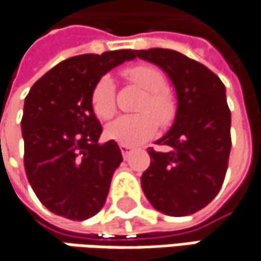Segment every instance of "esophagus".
I'll return each mask as SVG.
<instances>
[{
    "instance_id": "obj_1",
    "label": "esophagus",
    "mask_w": 261,
    "mask_h": 261,
    "mask_svg": "<svg viewBox=\"0 0 261 261\" xmlns=\"http://www.w3.org/2000/svg\"><path fill=\"white\" fill-rule=\"evenodd\" d=\"M120 151H121V154H123V158L127 159L129 158V154H130V151H132V148H130V147H127V145H120Z\"/></svg>"
}]
</instances>
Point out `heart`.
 Instances as JSON below:
<instances>
[{"instance_id": "1", "label": "heart", "mask_w": 261, "mask_h": 261, "mask_svg": "<svg viewBox=\"0 0 261 261\" xmlns=\"http://www.w3.org/2000/svg\"><path fill=\"white\" fill-rule=\"evenodd\" d=\"M123 75L127 82L138 86L145 98L138 105V114L120 116L107 124V137L121 145L137 147L153 138L160 126H168L174 120L177 103L166 90V79L158 68L137 65L127 68ZM92 108L99 119H110L116 113V87L110 75H102L92 90ZM158 119L156 121L154 117Z\"/></svg>"}]
</instances>
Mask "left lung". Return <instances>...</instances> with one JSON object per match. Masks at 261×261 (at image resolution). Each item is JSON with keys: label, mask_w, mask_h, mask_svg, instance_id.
<instances>
[{"label": "left lung", "mask_w": 261, "mask_h": 261, "mask_svg": "<svg viewBox=\"0 0 261 261\" xmlns=\"http://www.w3.org/2000/svg\"><path fill=\"white\" fill-rule=\"evenodd\" d=\"M135 56L158 65L177 93L174 123L156 141L171 150L148 148L144 195L163 214H193L217 196L227 171L232 141L226 87L206 66L175 50H135Z\"/></svg>", "instance_id": "8db88e82"}]
</instances>
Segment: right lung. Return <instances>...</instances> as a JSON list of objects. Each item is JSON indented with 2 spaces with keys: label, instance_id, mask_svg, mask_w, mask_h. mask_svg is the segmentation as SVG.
Segmentation results:
<instances>
[{
  "label": "right lung",
  "instance_id": "obj_1",
  "mask_svg": "<svg viewBox=\"0 0 261 261\" xmlns=\"http://www.w3.org/2000/svg\"><path fill=\"white\" fill-rule=\"evenodd\" d=\"M135 59L134 50L80 55L62 61L29 90L23 105L25 171L40 202L53 214L87 220L101 211L121 151L99 142L102 126L90 96L113 68Z\"/></svg>",
  "mask_w": 261,
  "mask_h": 261
}]
</instances>
